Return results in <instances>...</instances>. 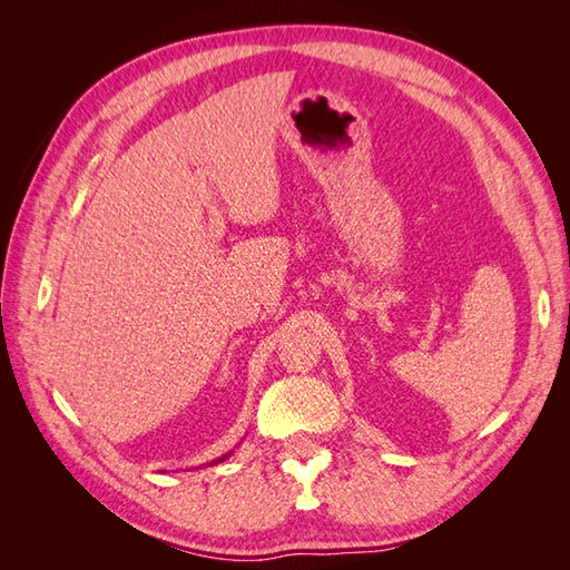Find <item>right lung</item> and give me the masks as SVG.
<instances>
[{"label": "right lung", "instance_id": "add662e5", "mask_svg": "<svg viewBox=\"0 0 570 570\" xmlns=\"http://www.w3.org/2000/svg\"><path fill=\"white\" fill-rule=\"evenodd\" d=\"M230 454H233V452H228V454H223V456H218L216 461H212V465H214V463H220V461H226V459H228Z\"/></svg>", "mask_w": 570, "mask_h": 570}]
</instances>
